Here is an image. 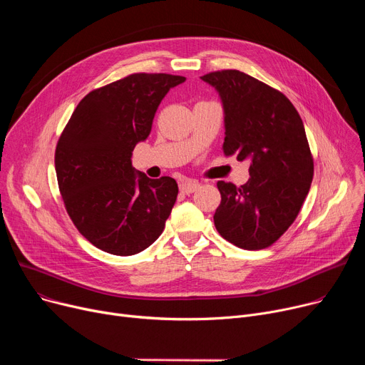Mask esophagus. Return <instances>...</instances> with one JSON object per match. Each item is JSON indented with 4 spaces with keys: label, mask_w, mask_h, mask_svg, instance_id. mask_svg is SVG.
<instances>
[{
    "label": "esophagus",
    "mask_w": 365,
    "mask_h": 365,
    "mask_svg": "<svg viewBox=\"0 0 365 365\" xmlns=\"http://www.w3.org/2000/svg\"><path fill=\"white\" fill-rule=\"evenodd\" d=\"M198 186H200V183L195 182V180H183V182L179 185V189H180L182 194L189 195V194H192L194 190H197Z\"/></svg>",
    "instance_id": "34e87169"
}]
</instances>
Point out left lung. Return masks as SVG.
Wrapping results in <instances>:
<instances>
[{"label":"left lung","instance_id":"left-lung-1","mask_svg":"<svg viewBox=\"0 0 365 365\" xmlns=\"http://www.w3.org/2000/svg\"><path fill=\"white\" fill-rule=\"evenodd\" d=\"M219 93L226 157L250 160V179L237 187L217 182V232L244 250L272 245L297 217L314 178L302 118L285 96L237 69L202 75Z\"/></svg>","mask_w":365,"mask_h":365}]
</instances>
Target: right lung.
<instances>
[{"label": "right lung", "mask_w": 365, "mask_h": 365, "mask_svg": "<svg viewBox=\"0 0 365 365\" xmlns=\"http://www.w3.org/2000/svg\"><path fill=\"white\" fill-rule=\"evenodd\" d=\"M170 73H131L90 91L75 108L54 153L57 183L80 234L115 256L143 252L164 231L179 187L149 179L131 165L170 88Z\"/></svg>", "instance_id": "right-lung-1"}]
</instances>
